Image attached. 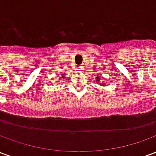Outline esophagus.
Here are the masks:
<instances>
[{
	"label": "esophagus",
	"instance_id": "obj_1",
	"mask_svg": "<svg viewBox=\"0 0 156 156\" xmlns=\"http://www.w3.org/2000/svg\"><path fill=\"white\" fill-rule=\"evenodd\" d=\"M79 69H80V70H83V69H84V68H83V65H81V66L79 67Z\"/></svg>",
	"mask_w": 156,
	"mask_h": 156
}]
</instances>
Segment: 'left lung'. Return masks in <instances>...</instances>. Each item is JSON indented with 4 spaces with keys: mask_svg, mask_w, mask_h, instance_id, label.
<instances>
[{
    "mask_svg": "<svg viewBox=\"0 0 156 156\" xmlns=\"http://www.w3.org/2000/svg\"><path fill=\"white\" fill-rule=\"evenodd\" d=\"M99 79H100V78H99V76H98V78H97V82L99 81Z\"/></svg>",
    "mask_w": 156,
    "mask_h": 156,
    "instance_id": "8db88e82",
    "label": "left lung"
}]
</instances>
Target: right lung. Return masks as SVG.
<instances>
[{
	"label": "right lung",
	"mask_w": 156,
	"mask_h": 156,
	"mask_svg": "<svg viewBox=\"0 0 156 156\" xmlns=\"http://www.w3.org/2000/svg\"><path fill=\"white\" fill-rule=\"evenodd\" d=\"M64 77H65V76H63V73H62V76H61V78H64Z\"/></svg>",
	"instance_id": "1"
}]
</instances>
